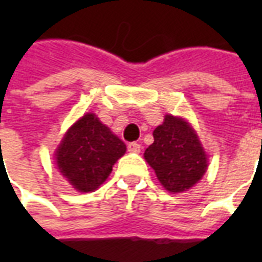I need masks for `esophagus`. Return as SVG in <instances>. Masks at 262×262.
I'll return each mask as SVG.
<instances>
[{"instance_id": "1", "label": "esophagus", "mask_w": 262, "mask_h": 262, "mask_svg": "<svg viewBox=\"0 0 262 262\" xmlns=\"http://www.w3.org/2000/svg\"><path fill=\"white\" fill-rule=\"evenodd\" d=\"M127 151L133 152V154H140V151H141V145L137 143L127 144Z\"/></svg>"}]
</instances>
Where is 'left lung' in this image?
Segmentation results:
<instances>
[{"label": "left lung", "instance_id": "8db88e82", "mask_svg": "<svg viewBox=\"0 0 262 262\" xmlns=\"http://www.w3.org/2000/svg\"><path fill=\"white\" fill-rule=\"evenodd\" d=\"M144 158L170 193L194 186L208 167L207 154L194 129L185 119L170 114L154 130V143Z\"/></svg>", "mask_w": 262, "mask_h": 262}]
</instances>
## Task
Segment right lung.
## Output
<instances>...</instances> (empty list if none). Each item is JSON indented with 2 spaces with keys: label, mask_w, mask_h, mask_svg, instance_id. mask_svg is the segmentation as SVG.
<instances>
[{
  "label": "right lung",
  "mask_w": 262,
  "mask_h": 262,
  "mask_svg": "<svg viewBox=\"0 0 262 262\" xmlns=\"http://www.w3.org/2000/svg\"><path fill=\"white\" fill-rule=\"evenodd\" d=\"M126 145L94 113H87L69 127L61 140L55 160L62 177L81 193L96 190Z\"/></svg>",
  "instance_id": "right-lung-1"
}]
</instances>
